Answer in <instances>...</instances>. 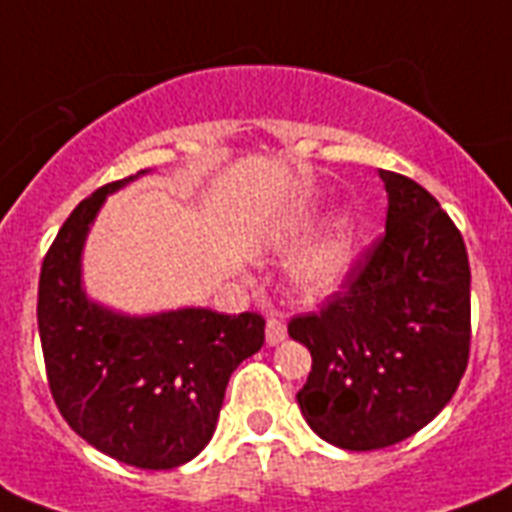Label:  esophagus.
<instances>
[{"mask_svg":"<svg viewBox=\"0 0 512 512\" xmlns=\"http://www.w3.org/2000/svg\"><path fill=\"white\" fill-rule=\"evenodd\" d=\"M284 336H286L284 321H281V318H273V315H270L268 321H265V339H268V344L284 342Z\"/></svg>","mask_w":512,"mask_h":512,"instance_id":"1","label":"esophagus"}]
</instances>
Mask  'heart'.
<instances>
[{"label": "heart", "mask_w": 512, "mask_h": 512, "mask_svg": "<svg viewBox=\"0 0 512 512\" xmlns=\"http://www.w3.org/2000/svg\"><path fill=\"white\" fill-rule=\"evenodd\" d=\"M313 228V218L307 213L289 215V218L276 228V244L292 247L302 242L307 231ZM352 263V228L350 223H336L331 234L310 247L305 255L297 257L292 265V284L299 297L321 299L339 289V284L347 276Z\"/></svg>", "instance_id": "b5f03b06"}]
</instances>
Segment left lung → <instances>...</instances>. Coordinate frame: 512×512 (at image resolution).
Here are the masks:
<instances>
[{"instance_id":"1","label":"left lung","mask_w":512,"mask_h":512,"mask_svg":"<svg viewBox=\"0 0 512 512\" xmlns=\"http://www.w3.org/2000/svg\"><path fill=\"white\" fill-rule=\"evenodd\" d=\"M386 231L289 336L313 355L297 392L315 434L342 450L392 447L452 400L471 352V268L458 226L413 178L381 170Z\"/></svg>"}]
</instances>
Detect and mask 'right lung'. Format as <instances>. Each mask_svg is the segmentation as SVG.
<instances>
[{
	"label": "right lung",
	"instance_id": "right-lung-1",
	"mask_svg": "<svg viewBox=\"0 0 512 512\" xmlns=\"http://www.w3.org/2000/svg\"><path fill=\"white\" fill-rule=\"evenodd\" d=\"M136 176L97 189L62 223L41 263L36 315L49 389L70 429L120 463L168 471L213 439L228 378L263 347L265 318L207 307L131 318L86 299L89 226L107 194Z\"/></svg>",
	"mask_w": 512,
	"mask_h": 512
}]
</instances>
